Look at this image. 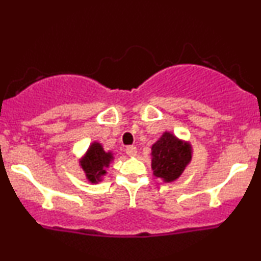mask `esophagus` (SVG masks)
<instances>
[{
    "instance_id": "1",
    "label": "esophagus",
    "mask_w": 261,
    "mask_h": 261,
    "mask_svg": "<svg viewBox=\"0 0 261 261\" xmlns=\"http://www.w3.org/2000/svg\"><path fill=\"white\" fill-rule=\"evenodd\" d=\"M126 154L128 157H135L137 154V148L135 146H128L126 147Z\"/></svg>"
}]
</instances>
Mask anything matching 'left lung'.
I'll return each mask as SVG.
<instances>
[{"mask_svg":"<svg viewBox=\"0 0 261 261\" xmlns=\"http://www.w3.org/2000/svg\"><path fill=\"white\" fill-rule=\"evenodd\" d=\"M193 160V146L187 140L164 131L151 147V168L153 175L164 182L175 181Z\"/></svg>","mask_w":261,"mask_h":261,"instance_id":"left-lung-1","label":"left lung"}]
</instances>
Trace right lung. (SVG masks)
Listing matches in <instances>:
<instances>
[{
	"label": "right lung",
	"instance_id": "1",
	"mask_svg": "<svg viewBox=\"0 0 261 261\" xmlns=\"http://www.w3.org/2000/svg\"><path fill=\"white\" fill-rule=\"evenodd\" d=\"M114 160L115 157L112 151H106L100 142L93 141L79 162L88 181L92 184H98L99 181H103L107 174V169L109 168Z\"/></svg>",
	"mask_w": 261,
	"mask_h": 261
}]
</instances>
